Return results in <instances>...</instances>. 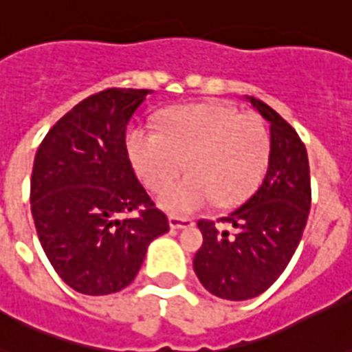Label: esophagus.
Here are the masks:
<instances>
[{
	"instance_id": "obj_1",
	"label": "esophagus",
	"mask_w": 352,
	"mask_h": 352,
	"mask_svg": "<svg viewBox=\"0 0 352 352\" xmlns=\"http://www.w3.org/2000/svg\"><path fill=\"white\" fill-rule=\"evenodd\" d=\"M194 222L190 218H177V216H169V228L171 229H186L192 228Z\"/></svg>"
}]
</instances>
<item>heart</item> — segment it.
Instances as JSON below:
<instances>
[{"instance_id": "b5f03b06", "label": "heart", "mask_w": 352, "mask_h": 352, "mask_svg": "<svg viewBox=\"0 0 352 352\" xmlns=\"http://www.w3.org/2000/svg\"><path fill=\"white\" fill-rule=\"evenodd\" d=\"M124 145L134 173L153 192L168 188L186 162L190 177L158 197L171 214H190L212 199L220 207L242 201L265 175L270 153L259 117L214 102L168 110L160 132L136 126Z\"/></svg>"}]
</instances>
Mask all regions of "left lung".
<instances>
[{
	"mask_svg": "<svg viewBox=\"0 0 352 352\" xmlns=\"http://www.w3.org/2000/svg\"><path fill=\"white\" fill-rule=\"evenodd\" d=\"M270 124L269 168L239 209L223 216L233 233L199 220L203 246L194 257L201 285L226 300H248L280 278L300 244L311 205L308 153L291 124L270 106L246 96Z\"/></svg>",
	"mask_w": 352,
	"mask_h": 352,
	"instance_id": "obj_1",
	"label": "left lung"
}]
</instances>
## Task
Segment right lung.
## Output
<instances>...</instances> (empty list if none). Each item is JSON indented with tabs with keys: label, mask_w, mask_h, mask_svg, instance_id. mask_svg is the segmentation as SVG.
Here are the masks:
<instances>
[{
	"label": "right lung",
	"mask_w": 352,
	"mask_h": 352,
	"mask_svg": "<svg viewBox=\"0 0 352 352\" xmlns=\"http://www.w3.org/2000/svg\"><path fill=\"white\" fill-rule=\"evenodd\" d=\"M149 89H106L50 129L31 173V214L59 278L82 295L132 283L149 244L169 231L126 156V126ZM132 210L140 214L120 218Z\"/></svg>",
	"instance_id": "right-lung-1"
}]
</instances>
